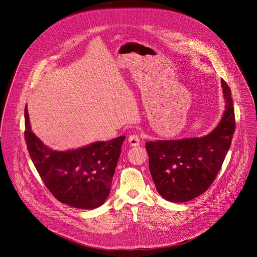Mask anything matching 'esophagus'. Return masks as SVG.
<instances>
[{"label": "esophagus", "instance_id": "esophagus-1", "mask_svg": "<svg viewBox=\"0 0 257 257\" xmlns=\"http://www.w3.org/2000/svg\"><path fill=\"white\" fill-rule=\"evenodd\" d=\"M128 143L130 146H138L140 144V136L138 134H133L129 136Z\"/></svg>", "mask_w": 257, "mask_h": 257}]
</instances>
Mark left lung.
Segmentation results:
<instances>
[{
  "mask_svg": "<svg viewBox=\"0 0 257 257\" xmlns=\"http://www.w3.org/2000/svg\"><path fill=\"white\" fill-rule=\"evenodd\" d=\"M224 115L207 135L145 143L158 192L168 201L186 202L205 192L222 168L235 131L231 89L222 80Z\"/></svg>",
  "mask_w": 257,
  "mask_h": 257,
  "instance_id": "obj_1",
  "label": "left lung"
}]
</instances>
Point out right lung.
Returning <instances> with one entry per match:
<instances>
[{"mask_svg": "<svg viewBox=\"0 0 257 257\" xmlns=\"http://www.w3.org/2000/svg\"><path fill=\"white\" fill-rule=\"evenodd\" d=\"M25 141L32 163L45 185L62 203L92 209L109 194L125 136L98 141L66 152L53 151L36 136L24 109Z\"/></svg>", "mask_w": 257, "mask_h": 257, "instance_id": "obj_1", "label": "right lung"}]
</instances>
